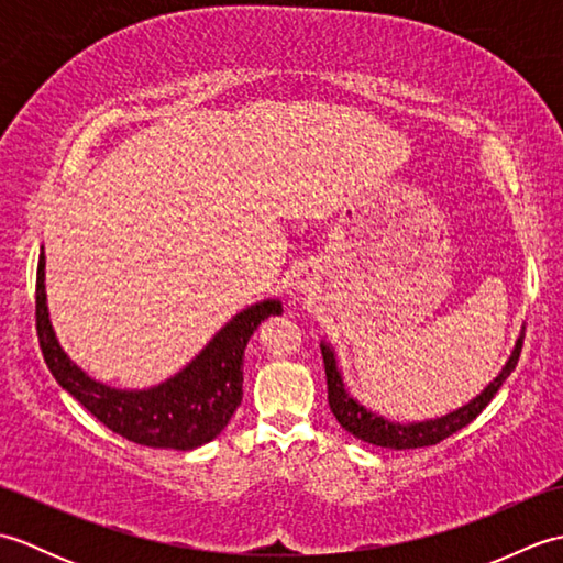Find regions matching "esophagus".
<instances>
[{"mask_svg":"<svg viewBox=\"0 0 563 563\" xmlns=\"http://www.w3.org/2000/svg\"><path fill=\"white\" fill-rule=\"evenodd\" d=\"M317 285H319V275L312 268H300V271H297L295 290L312 292V290H317Z\"/></svg>","mask_w":563,"mask_h":563,"instance_id":"esophagus-1","label":"esophagus"}]
</instances>
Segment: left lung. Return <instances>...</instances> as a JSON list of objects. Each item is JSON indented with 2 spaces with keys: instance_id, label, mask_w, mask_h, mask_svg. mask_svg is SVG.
I'll list each match as a JSON object with an SVG mask.
<instances>
[{
  "instance_id": "8db88e82",
  "label": "left lung",
  "mask_w": 563,
  "mask_h": 563,
  "mask_svg": "<svg viewBox=\"0 0 563 563\" xmlns=\"http://www.w3.org/2000/svg\"><path fill=\"white\" fill-rule=\"evenodd\" d=\"M522 339H525V327H520L516 345H512L506 365L500 367V373L492 382H488V385L479 394H476V397H472L470 401L457 406V409L445 413V416L426 418V421H406V423L391 421V418L367 409L365 404L357 401L349 391V385H345L336 351H333V345L329 341H321L319 349H321V357H324L331 413L336 416V421L341 423L343 430H349V433L357 440L369 442V445L389 448V450H416V448L435 445V442L450 438L452 433H457V430L464 428L466 423H472L474 418L486 409V404L496 397L500 385H504V382L510 377V373L518 365V357L522 351Z\"/></svg>"
}]
</instances>
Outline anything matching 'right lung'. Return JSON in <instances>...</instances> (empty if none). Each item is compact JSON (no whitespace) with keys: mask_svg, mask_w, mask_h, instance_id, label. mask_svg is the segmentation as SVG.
Masks as SVG:
<instances>
[{"mask_svg":"<svg viewBox=\"0 0 563 563\" xmlns=\"http://www.w3.org/2000/svg\"><path fill=\"white\" fill-rule=\"evenodd\" d=\"M283 302L268 297L236 312L178 373L145 389L113 387L91 377L65 353L53 329L45 295V251L35 278V327L57 385L84 409L130 442L164 450H194L218 438L242 404L244 351L268 317H280Z\"/></svg>","mask_w":563,"mask_h":563,"instance_id":"obj_1","label":"right lung"}]
</instances>
